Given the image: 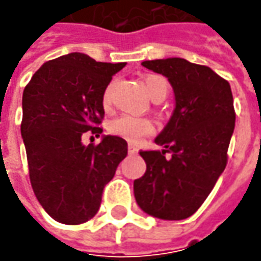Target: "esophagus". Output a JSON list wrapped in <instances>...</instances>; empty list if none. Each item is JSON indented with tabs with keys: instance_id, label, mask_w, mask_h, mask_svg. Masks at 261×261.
<instances>
[{
	"instance_id": "1",
	"label": "esophagus",
	"mask_w": 261,
	"mask_h": 261,
	"mask_svg": "<svg viewBox=\"0 0 261 261\" xmlns=\"http://www.w3.org/2000/svg\"><path fill=\"white\" fill-rule=\"evenodd\" d=\"M127 152H129V154H136V152H138V148H136L135 145H132V144H129V145H127Z\"/></svg>"
}]
</instances>
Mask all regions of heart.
Returning <instances> with one entry per match:
<instances>
[{
  "label": "heart",
  "instance_id": "b5f03b06",
  "mask_svg": "<svg viewBox=\"0 0 261 261\" xmlns=\"http://www.w3.org/2000/svg\"><path fill=\"white\" fill-rule=\"evenodd\" d=\"M144 87L152 100L158 98V97H166L168 93V83L166 78L161 75H146L144 78ZM112 88H113V83L109 84L103 93V105L105 106L109 105V101H110ZM107 130L112 135L119 136L129 142H138L142 138L151 135L154 132V125L149 119H145V117L122 115L109 123Z\"/></svg>",
  "mask_w": 261,
  "mask_h": 261
}]
</instances>
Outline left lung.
I'll return each instance as SVG.
<instances>
[{
  "instance_id": "1",
  "label": "left lung",
  "mask_w": 261,
  "mask_h": 261,
  "mask_svg": "<svg viewBox=\"0 0 261 261\" xmlns=\"http://www.w3.org/2000/svg\"><path fill=\"white\" fill-rule=\"evenodd\" d=\"M142 65L168 78L175 109L155 138L156 145L166 149L139 152L146 171L134 181V193L148 215L180 221L202 206L225 170L236 126L232 93L229 83L209 66L181 58L145 61Z\"/></svg>"
}]
</instances>
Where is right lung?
<instances>
[{
	"mask_svg": "<svg viewBox=\"0 0 261 261\" xmlns=\"http://www.w3.org/2000/svg\"><path fill=\"white\" fill-rule=\"evenodd\" d=\"M125 65L68 54L45 62L23 91L21 136L30 183L39 203L61 224L78 225L97 214L105 186L127 155L119 136H103L97 145L81 142L88 130L103 132V93Z\"/></svg>",
	"mask_w": 261,
	"mask_h": 261,
	"instance_id": "right-lung-1",
	"label": "right lung"
}]
</instances>
